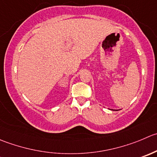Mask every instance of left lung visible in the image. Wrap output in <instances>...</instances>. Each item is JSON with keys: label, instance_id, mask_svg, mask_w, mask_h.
<instances>
[{"label": "left lung", "instance_id": "1", "mask_svg": "<svg viewBox=\"0 0 157 157\" xmlns=\"http://www.w3.org/2000/svg\"><path fill=\"white\" fill-rule=\"evenodd\" d=\"M112 110H113V109H112Z\"/></svg>", "mask_w": 157, "mask_h": 157}]
</instances>
